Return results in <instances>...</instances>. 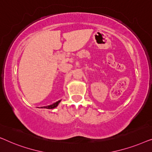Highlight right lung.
Instances as JSON below:
<instances>
[{"mask_svg":"<svg viewBox=\"0 0 152 152\" xmlns=\"http://www.w3.org/2000/svg\"><path fill=\"white\" fill-rule=\"evenodd\" d=\"M61 102V100H59L57 102H56L50 105H48V106H46V107H43L44 108H45V109H54V108L57 107L58 104H59V103Z\"/></svg>","mask_w":152,"mask_h":152,"instance_id":"add662e5","label":"right lung"}]
</instances>
